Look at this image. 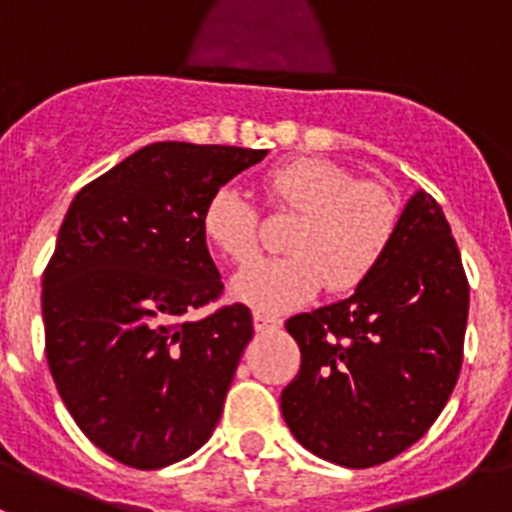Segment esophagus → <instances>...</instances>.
<instances>
[{"mask_svg": "<svg viewBox=\"0 0 512 512\" xmlns=\"http://www.w3.org/2000/svg\"><path fill=\"white\" fill-rule=\"evenodd\" d=\"M282 325V320L277 315H269V312H253V328L259 330V333H271V330H277Z\"/></svg>", "mask_w": 512, "mask_h": 512, "instance_id": "1", "label": "esophagus"}]
</instances>
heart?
<instances>
[{
  "label": "heart",
  "instance_id": "heart-1",
  "mask_svg": "<svg viewBox=\"0 0 512 512\" xmlns=\"http://www.w3.org/2000/svg\"><path fill=\"white\" fill-rule=\"evenodd\" d=\"M274 207L300 215L287 238L289 256L261 259L241 269L230 295L259 312H287L328 284L348 292L372 277L390 251L397 230L395 197L377 182L356 176L325 158H295L264 176ZM205 238L220 256L246 264L259 251V212L246 194L228 184L202 212Z\"/></svg>",
  "mask_w": 512,
  "mask_h": 512
}]
</instances>
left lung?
I'll list each match as a JSON object with an SVG mask.
<instances>
[{
  "label": "left lung",
  "mask_w": 512,
  "mask_h": 512,
  "mask_svg": "<svg viewBox=\"0 0 512 512\" xmlns=\"http://www.w3.org/2000/svg\"><path fill=\"white\" fill-rule=\"evenodd\" d=\"M469 284L441 205L415 192L390 251L346 300L287 320L302 354L282 415L315 456L377 467L410 449L454 392Z\"/></svg>",
  "instance_id": "8db88e82"
}]
</instances>
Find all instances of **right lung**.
Returning <instances> with one entry per match:
<instances>
[{"label":"right lung","mask_w":512,"mask_h":512,"mask_svg":"<svg viewBox=\"0 0 512 512\" xmlns=\"http://www.w3.org/2000/svg\"><path fill=\"white\" fill-rule=\"evenodd\" d=\"M266 151L151 143L71 202L43 274L45 356L84 436L120 464L161 469L215 431L253 336L241 302L184 315L223 292L202 212Z\"/></svg>","instance_id":"1"}]
</instances>
